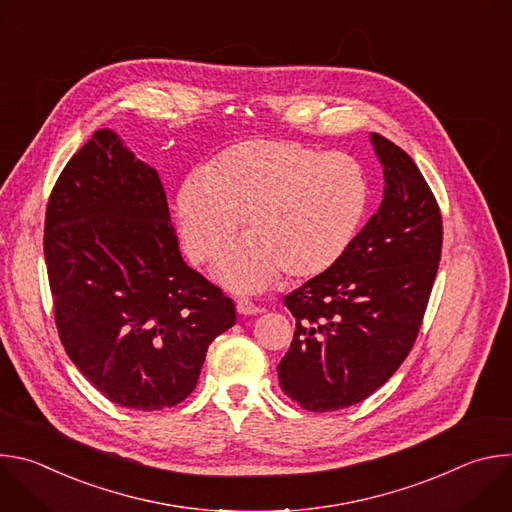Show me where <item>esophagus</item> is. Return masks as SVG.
Masks as SVG:
<instances>
[{
	"instance_id": "1",
	"label": "esophagus",
	"mask_w": 512,
	"mask_h": 512,
	"mask_svg": "<svg viewBox=\"0 0 512 512\" xmlns=\"http://www.w3.org/2000/svg\"><path fill=\"white\" fill-rule=\"evenodd\" d=\"M237 312L241 316H255L261 312V308H257L255 304H251L249 300H237Z\"/></svg>"
}]
</instances>
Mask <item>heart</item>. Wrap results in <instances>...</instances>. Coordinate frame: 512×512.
Here are the masks:
<instances>
[{
	"mask_svg": "<svg viewBox=\"0 0 512 512\" xmlns=\"http://www.w3.org/2000/svg\"><path fill=\"white\" fill-rule=\"evenodd\" d=\"M369 204L362 166L285 139L231 145L206 174H190L176 196L186 255L206 263L245 221L247 241L216 263V277L241 294L271 285L281 271L310 279L350 247Z\"/></svg>",
	"mask_w": 512,
	"mask_h": 512,
	"instance_id": "heart-1",
	"label": "heart"
}]
</instances>
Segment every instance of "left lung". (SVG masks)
Here are the masks:
<instances>
[{
  "instance_id": "1",
  "label": "left lung",
  "mask_w": 512,
  "mask_h": 512,
  "mask_svg": "<svg viewBox=\"0 0 512 512\" xmlns=\"http://www.w3.org/2000/svg\"><path fill=\"white\" fill-rule=\"evenodd\" d=\"M383 166L379 210L340 261L283 298L296 318L277 364L281 391L308 411L356 405L409 354L442 257V214L415 162L371 133Z\"/></svg>"
}]
</instances>
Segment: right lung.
I'll return each mask as SVG.
<instances>
[{
	"mask_svg": "<svg viewBox=\"0 0 512 512\" xmlns=\"http://www.w3.org/2000/svg\"><path fill=\"white\" fill-rule=\"evenodd\" d=\"M44 259L66 354L127 409L184 401L210 342L237 322L233 300L184 263L158 172L111 129L56 180Z\"/></svg>",
	"mask_w": 512,
	"mask_h": 512,
	"instance_id": "1",
	"label": "right lung"
}]
</instances>
